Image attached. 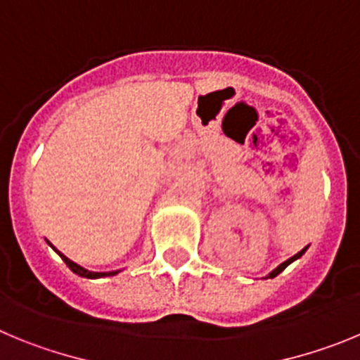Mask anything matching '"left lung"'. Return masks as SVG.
Returning a JSON list of instances; mask_svg holds the SVG:
<instances>
[{"instance_id":"left-lung-1","label":"left lung","mask_w":360,"mask_h":360,"mask_svg":"<svg viewBox=\"0 0 360 360\" xmlns=\"http://www.w3.org/2000/svg\"><path fill=\"white\" fill-rule=\"evenodd\" d=\"M305 251H307V248H305V249H301V251H300V252H297V255H294V257H292V258H289V260H287V262H283V264H280V265H278V267H276V269H274L273 273L269 274V278H274V276H278V274H280V273H281V271H283V269H285V267H287V265H289V264H290V262H294V260H296V258H300V257H301V255H303V252H305Z\"/></svg>"}]
</instances>
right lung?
<instances>
[{
  "mask_svg": "<svg viewBox=\"0 0 360 360\" xmlns=\"http://www.w3.org/2000/svg\"><path fill=\"white\" fill-rule=\"evenodd\" d=\"M55 251H57V249H55ZM57 252H59V257L64 260V264H66L68 267H70L71 271H73V273H75V274H80V276H86V278H100V276H115V274L118 273V271H115V273H91V271H86V269H82V267H80V265H77L75 262H71L70 258L64 257V255H63V252H60V251H57Z\"/></svg>",
  "mask_w": 360,
  "mask_h": 360,
  "instance_id": "add662e5",
  "label": "right lung"
}]
</instances>
